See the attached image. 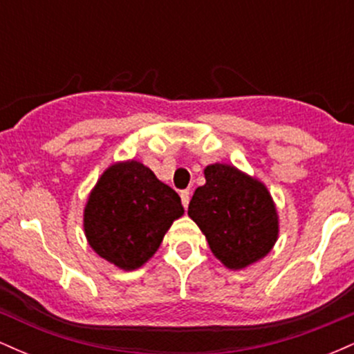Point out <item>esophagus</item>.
<instances>
[{"mask_svg":"<svg viewBox=\"0 0 354 354\" xmlns=\"http://www.w3.org/2000/svg\"><path fill=\"white\" fill-rule=\"evenodd\" d=\"M189 189H183L181 193H180V196H181V203H183V206H185V209L188 208V205H189Z\"/></svg>","mask_w":354,"mask_h":354,"instance_id":"esophagus-1","label":"esophagus"}]
</instances>
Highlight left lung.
<instances>
[{"instance_id": "left-lung-1", "label": "left lung", "mask_w": 354, "mask_h": 354, "mask_svg": "<svg viewBox=\"0 0 354 354\" xmlns=\"http://www.w3.org/2000/svg\"><path fill=\"white\" fill-rule=\"evenodd\" d=\"M205 178L191 198L188 216L200 226L213 254L230 270L265 258L279 233L278 211L266 186L223 163L206 166Z\"/></svg>"}]
</instances>
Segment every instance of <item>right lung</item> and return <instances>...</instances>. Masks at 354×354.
Here are the masks:
<instances>
[{
  "mask_svg": "<svg viewBox=\"0 0 354 354\" xmlns=\"http://www.w3.org/2000/svg\"><path fill=\"white\" fill-rule=\"evenodd\" d=\"M181 198L140 161H120L100 176L84 206V234L96 254L124 271L138 270L156 253Z\"/></svg>",
  "mask_w": 354,
  "mask_h": 354,
  "instance_id": "1",
  "label": "right lung"
}]
</instances>
